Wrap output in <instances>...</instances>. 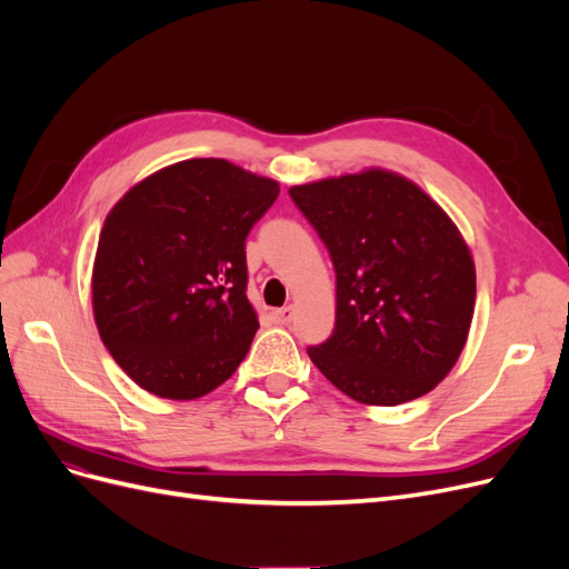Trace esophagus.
I'll use <instances>...</instances> for the list:
<instances>
[{
  "label": "esophagus",
  "mask_w": 569,
  "mask_h": 569,
  "mask_svg": "<svg viewBox=\"0 0 569 569\" xmlns=\"http://www.w3.org/2000/svg\"><path fill=\"white\" fill-rule=\"evenodd\" d=\"M271 317L277 323H290L292 319H296V307L288 305V307H281V309H273Z\"/></svg>",
  "instance_id": "esophagus-1"
}]
</instances>
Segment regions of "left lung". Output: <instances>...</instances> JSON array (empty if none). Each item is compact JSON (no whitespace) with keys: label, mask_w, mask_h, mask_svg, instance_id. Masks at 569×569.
<instances>
[{"label":"left lung","mask_w":569,"mask_h":569,"mask_svg":"<svg viewBox=\"0 0 569 569\" xmlns=\"http://www.w3.org/2000/svg\"><path fill=\"white\" fill-rule=\"evenodd\" d=\"M336 267V328L309 359L361 405L428 395L468 340L475 264L461 231L407 177L371 168L290 187Z\"/></svg>","instance_id":"8db88e82"}]
</instances>
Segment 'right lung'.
<instances>
[{
  "label": "right lung",
  "mask_w": 569,
  "mask_h": 569,
  "mask_svg": "<svg viewBox=\"0 0 569 569\" xmlns=\"http://www.w3.org/2000/svg\"><path fill=\"white\" fill-rule=\"evenodd\" d=\"M279 184L222 158L162 168L108 212L91 273L99 336L146 392L196 399L233 376L260 321L246 238Z\"/></svg>",
  "instance_id": "1"
}]
</instances>
